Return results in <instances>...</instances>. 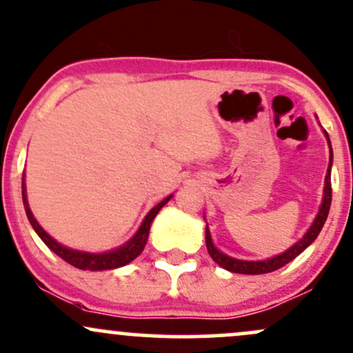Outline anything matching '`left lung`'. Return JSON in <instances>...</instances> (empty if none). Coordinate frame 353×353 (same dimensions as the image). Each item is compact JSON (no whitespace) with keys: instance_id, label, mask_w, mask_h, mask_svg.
Wrapping results in <instances>:
<instances>
[{"instance_id":"1","label":"left lung","mask_w":353,"mask_h":353,"mask_svg":"<svg viewBox=\"0 0 353 353\" xmlns=\"http://www.w3.org/2000/svg\"><path fill=\"white\" fill-rule=\"evenodd\" d=\"M323 132H325L327 143H329V148H330V161H329V168H327L325 185H323L322 204H320L317 217H315V221L312 222L310 229L307 230L305 236H303L301 241L295 242V244L290 247V249H287L285 252L275 255V257L265 259V261H239V259L229 257V255L221 252V250H219L217 247L214 245L212 239H210L209 228H205V245H208V252H209L210 257H212V261L216 262V264L224 267V269L229 270V272H236V274H249V275L269 274V272H274V270L281 269V267H283L285 264H289L290 261H294V259L297 257L299 254H302L303 250H305L307 247H309L312 242L317 239L319 232L322 230L323 224H325L327 216H329L330 202H332V184H330L332 145H330V139H329V134H327V131H323Z\"/></svg>"}]
</instances>
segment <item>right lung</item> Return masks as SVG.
<instances>
[{"mask_svg":"<svg viewBox=\"0 0 353 353\" xmlns=\"http://www.w3.org/2000/svg\"><path fill=\"white\" fill-rule=\"evenodd\" d=\"M23 204H24V210H26V216L30 224L33 225V229L36 230L39 239L46 244L50 249L54 252L56 255H59L63 261H66L68 264L78 267V269L83 270H109V269H117V267H123L129 262H132L134 259L144 250L145 242H148L149 237V229H151V224L154 221V217L157 216L161 209L171 201L172 196H168L164 201H161L159 204L154 205V208L149 210L148 216L144 217L143 224L141 228L137 229V232L132 236V239H129L125 244L121 247H117L114 250H109V252H103V254H91V252H83V250H76V249H70V247L59 244L52 239L50 234L44 230L41 225L38 224L33 212H31L30 204H28V197H26V184H24V176H23Z\"/></svg>","mask_w":353,"mask_h":353,"instance_id":"obj_1","label":"right lung"}]
</instances>
